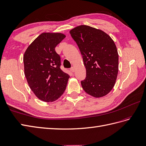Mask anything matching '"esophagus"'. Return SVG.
Returning a JSON list of instances; mask_svg holds the SVG:
<instances>
[{
	"label": "esophagus",
	"mask_w": 146,
	"mask_h": 146,
	"mask_svg": "<svg viewBox=\"0 0 146 146\" xmlns=\"http://www.w3.org/2000/svg\"><path fill=\"white\" fill-rule=\"evenodd\" d=\"M70 71H71V72H72V73H74V68H73V67H72V68H70Z\"/></svg>",
	"instance_id": "esophagus-1"
}]
</instances>
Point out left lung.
<instances>
[{
    "label": "left lung",
    "mask_w": 146,
    "mask_h": 146,
    "mask_svg": "<svg viewBox=\"0 0 146 146\" xmlns=\"http://www.w3.org/2000/svg\"><path fill=\"white\" fill-rule=\"evenodd\" d=\"M83 56L86 77L81 81L84 91L94 98L107 95L113 89L118 72V54L111 37L87 25L70 31Z\"/></svg>",
    "instance_id": "8db88e82"
}]
</instances>
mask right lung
Listing matches in <instances>:
<instances>
[{"instance_id": "obj_1", "label": "right lung", "mask_w": 146, "mask_h": 146, "mask_svg": "<svg viewBox=\"0 0 146 146\" xmlns=\"http://www.w3.org/2000/svg\"><path fill=\"white\" fill-rule=\"evenodd\" d=\"M65 37L62 33H42L25 52V75L29 88L42 101H55L66 89L70 76L60 69V57L55 50Z\"/></svg>"}]
</instances>
